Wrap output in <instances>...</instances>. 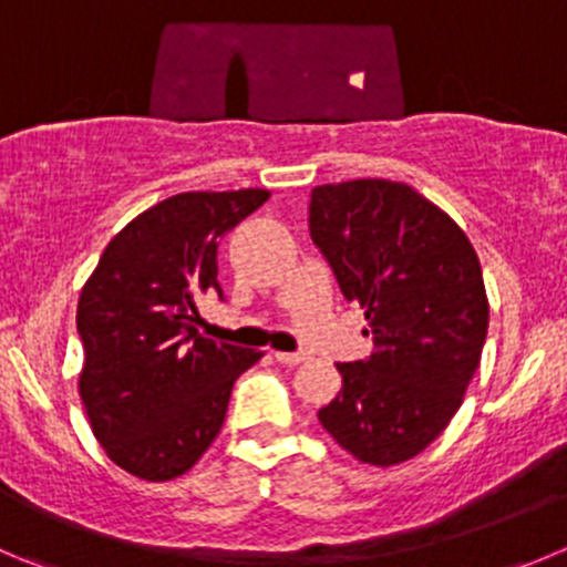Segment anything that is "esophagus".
<instances>
[{
    "label": "esophagus",
    "mask_w": 567,
    "mask_h": 567,
    "mask_svg": "<svg viewBox=\"0 0 567 567\" xmlns=\"http://www.w3.org/2000/svg\"><path fill=\"white\" fill-rule=\"evenodd\" d=\"M274 358H277L279 363H285V367H296V363L308 361L305 352H274Z\"/></svg>",
    "instance_id": "34e87169"
}]
</instances>
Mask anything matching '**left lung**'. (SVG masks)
I'll return each instance as SVG.
<instances>
[{
  "label": "left lung",
  "instance_id": "left-lung-1",
  "mask_svg": "<svg viewBox=\"0 0 567 567\" xmlns=\"http://www.w3.org/2000/svg\"><path fill=\"white\" fill-rule=\"evenodd\" d=\"M310 237L374 341L367 361L338 363L341 391L319 422L358 462H409L447 427L481 363L478 254L447 212L389 178L316 187Z\"/></svg>",
  "mask_w": 567,
  "mask_h": 567
}]
</instances>
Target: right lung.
I'll list each match as a JSON object with an SVG mask.
<instances>
[{
    "instance_id": "right-lung-1",
    "label": "right lung",
    "mask_w": 567,
    "mask_h": 567,
    "mask_svg": "<svg viewBox=\"0 0 567 567\" xmlns=\"http://www.w3.org/2000/svg\"><path fill=\"white\" fill-rule=\"evenodd\" d=\"M268 189L178 193L105 246L78 301L83 409L105 456L142 481L187 473L220 433L235 380L262 358L198 332L218 243Z\"/></svg>"
}]
</instances>
